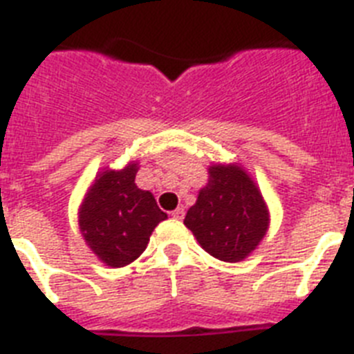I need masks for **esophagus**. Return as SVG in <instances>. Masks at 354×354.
I'll return each mask as SVG.
<instances>
[{"label":"esophagus","mask_w":354,"mask_h":354,"mask_svg":"<svg viewBox=\"0 0 354 354\" xmlns=\"http://www.w3.org/2000/svg\"><path fill=\"white\" fill-rule=\"evenodd\" d=\"M184 214H186V212H184L183 205H180V207L175 209V211H171V218H175V220H183Z\"/></svg>","instance_id":"esophagus-1"}]
</instances>
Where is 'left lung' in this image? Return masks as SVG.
<instances>
[{"label":"left lung","instance_id":"obj_1","mask_svg":"<svg viewBox=\"0 0 354 354\" xmlns=\"http://www.w3.org/2000/svg\"><path fill=\"white\" fill-rule=\"evenodd\" d=\"M209 174L211 180L200 189L184 225L212 257L239 262L261 243L270 216L246 171L237 167H212Z\"/></svg>","mask_w":354,"mask_h":354}]
</instances>
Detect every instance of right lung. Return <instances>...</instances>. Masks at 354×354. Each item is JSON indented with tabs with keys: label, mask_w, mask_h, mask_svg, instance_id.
Returning a JSON list of instances; mask_svg holds the SVG:
<instances>
[{
	"label": "right lung",
	"mask_w": 354,
	"mask_h": 354,
	"mask_svg": "<svg viewBox=\"0 0 354 354\" xmlns=\"http://www.w3.org/2000/svg\"><path fill=\"white\" fill-rule=\"evenodd\" d=\"M136 165L106 170L95 180L80 211V228L97 257L111 268L138 259L159 221L167 220L150 192L136 184Z\"/></svg>",
	"instance_id": "add662e5"
}]
</instances>
